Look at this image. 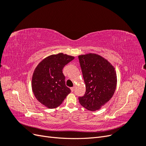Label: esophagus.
Instances as JSON below:
<instances>
[{"mask_svg":"<svg viewBox=\"0 0 146 146\" xmlns=\"http://www.w3.org/2000/svg\"><path fill=\"white\" fill-rule=\"evenodd\" d=\"M70 90H71L72 92H73L74 90V87H71V88H70Z\"/></svg>","mask_w":146,"mask_h":146,"instance_id":"1","label":"esophagus"}]
</instances>
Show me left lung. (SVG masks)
<instances>
[{
    "mask_svg": "<svg viewBox=\"0 0 146 146\" xmlns=\"http://www.w3.org/2000/svg\"><path fill=\"white\" fill-rule=\"evenodd\" d=\"M86 92L79 97L80 104L90 111L100 109L111 99L116 88L114 68L102 56L95 54L78 56Z\"/></svg>",
    "mask_w": 146,
    "mask_h": 146,
    "instance_id": "1",
    "label": "left lung"
}]
</instances>
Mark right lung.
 <instances>
[{"label": "right lung", "instance_id": "right-lung-1", "mask_svg": "<svg viewBox=\"0 0 146 146\" xmlns=\"http://www.w3.org/2000/svg\"><path fill=\"white\" fill-rule=\"evenodd\" d=\"M74 59L72 56L60 53L46 57L35 68L32 91L36 99L45 107H58L71 91L66 86L63 69Z\"/></svg>", "mask_w": 146, "mask_h": 146}]
</instances>
